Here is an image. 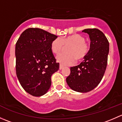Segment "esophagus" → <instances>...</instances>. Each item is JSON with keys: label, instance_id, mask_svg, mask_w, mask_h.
<instances>
[{"label": "esophagus", "instance_id": "esophagus-1", "mask_svg": "<svg viewBox=\"0 0 122 122\" xmlns=\"http://www.w3.org/2000/svg\"><path fill=\"white\" fill-rule=\"evenodd\" d=\"M63 68H64V66H62V65L60 64V70H62V69Z\"/></svg>", "mask_w": 122, "mask_h": 122}]
</instances>
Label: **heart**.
Wrapping results in <instances>:
<instances>
[{"label": "heart", "instance_id": "obj_1", "mask_svg": "<svg viewBox=\"0 0 122 122\" xmlns=\"http://www.w3.org/2000/svg\"><path fill=\"white\" fill-rule=\"evenodd\" d=\"M64 46H71L67 50L68 54H61L56 57L57 61L64 66L72 65L76 59L78 61L83 60L89 51V46L85 42V38L78 34L55 39L51 44V51L57 55L62 52Z\"/></svg>", "mask_w": 122, "mask_h": 122}]
</instances>
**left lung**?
Segmentation results:
<instances>
[{
    "label": "left lung",
    "mask_w": 122,
    "mask_h": 122,
    "mask_svg": "<svg viewBox=\"0 0 122 122\" xmlns=\"http://www.w3.org/2000/svg\"><path fill=\"white\" fill-rule=\"evenodd\" d=\"M90 39L88 54L80 65L70 68L66 78L69 87L76 92H90L100 83L106 69L109 43L104 34L96 28L86 29Z\"/></svg>",
    "instance_id": "1"
}]
</instances>
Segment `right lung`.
<instances>
[{"mask_svg": "<svg viewBox=\"0 0 122 122\" xmlns=\"http://www.w3.org/2000/svg\"><path fill=\"white\" fill-rule=\"evenodd\" d=\"M57 36L39 28L22 33L15 46L16 72L23 89L35 97L47 93L51 76L59 69L51 49Z\"/></svg>", "mask_w": 122, "mask_h": 122, "instance_id": "right-lung-1", "label": "right lung"}]
</instances>
